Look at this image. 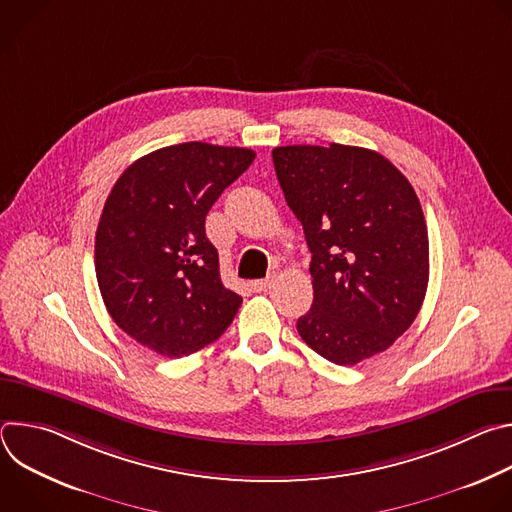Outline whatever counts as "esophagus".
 <instances>
[{
  "instance_id": "esophagus-1",
  "label": "esophagus",
  "mask_w": 512,
  "mask_h": 512,
  "mask_svg": "<svg viewBox=\"0 0 512 512\" xmlns=\"http://www.w3.org/2000/svg\"><path fill=\"white\" fill-rule=\"evenodd\" d=\"M271 285H273V275L267 277V279H257V281H253V283H251V289H253V291H267Z\"/></svg>"
}]
</instances>
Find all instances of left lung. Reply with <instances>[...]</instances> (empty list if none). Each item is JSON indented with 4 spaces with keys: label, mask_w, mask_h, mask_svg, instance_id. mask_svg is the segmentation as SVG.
Masks as SVG:
<instances>
[{
    "label": "left lung",
    "mask_w": 512,
    "mask_h": 512,
    "mask_svg": "<svg viewBox=\"0 0 512 512\" xmlns=\"http://www.w3.org/2000/svg\"><path fill=\"white\" fill-rule=\"evenodd\" d=\"M273 166L312 253L302 340L340 367L387 350L417 318L429 279L413 186L385 156L356 145H285Z\"/></svg>",
    "instance_id": "left-lung-1"
}]
</instances>
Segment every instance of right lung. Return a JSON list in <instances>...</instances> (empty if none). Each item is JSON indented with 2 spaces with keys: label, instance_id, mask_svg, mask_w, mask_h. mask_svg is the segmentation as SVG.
<instances>
[{
  "label": "right lung",
  "instance_id": "obj_1",
  "mask_svg": "<svg viewBox=\"0 0 512 512\" xmlns=\"http://www.w3.org/2000/svg\"><path fill=\"white\" fill-rule=\"evenodd\" d=\"M255 160L247 148L188 141L133 162L115 182L95 237V271L115 324L168 358L221 336L243 298L221 281L204 221Z\"/></svg>",
  "mask_w": 512,
  "mask_h": 512
}]
</instances>
